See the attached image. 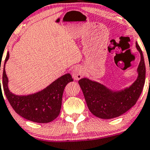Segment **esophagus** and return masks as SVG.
Listing matches in <instances>:
<instances>
[{
    "label": "esophagus",
    "instance_id": "esophagus-1",
    "mask_svg": "<svg viewBox=\"0 0 150 150\" xmlns=\"http://www.w3.org/2000/svg\"><path fill=\"white\" fill-rule=\"evenodd\" d=\"M82 69L80 67H74L72 71V77L75 80H79L82 77Z\"/></svg>",
    "mask_w": 150,
    "mask_h": 150
}]
</instances>
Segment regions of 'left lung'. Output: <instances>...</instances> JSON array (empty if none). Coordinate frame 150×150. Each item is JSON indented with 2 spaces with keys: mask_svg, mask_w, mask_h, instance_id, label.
<instances>
[{
  "mask_svg": "<svg viewBox=\"0 0 150 150\" xmlns=\"http://www.w3.org/2000/svg\"><path fill=\"white\" fill-rule=\"evenodd\" d=\"M136 47L141 56L137 68L138 77L129 88L113 92L88 79L79 81L89 110L96 117L102 119L118 117L129 110L138 100L145 82L146 69L142 50L137 42Z\"/></svg>",
  "mask_w": 150,
  "mask_h": 150,
  "instance_id": "1",
  "label": "left lung"
}]
</instances>
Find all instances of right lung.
Returning <instances> with one entry per match:
<instances>
[{
	"label": "right lung",
	"mask_w": 150,
	"mask_h": 150,
	"mask_svg": "<svg viewBox=\"0 0 150 150\" xmlns=\"http://www.w3.org/2000/svg\"><path fill=\"white\" fill-rule=\"evenodd\" d=\"M8 58L9 53L8 52L3 66V87L6 98L15 111L27 120L39 123H47L56 119L61 110L62 95L65 86L68 83L73 81L71 74H67L62 76L46 88L36 93L16 96L12 93L8 87V79L5 66Z\"/></svg>",
	"instance_id": "right-lung-1"
}]
</instances>
